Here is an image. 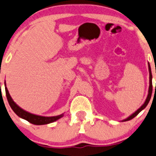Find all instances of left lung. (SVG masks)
Here are the masks:
<instances>
[{
    "instance_id": "8db88e82",
    "label": "left lung",
    "mask_w": 156,
    "mask_h": 156,
    "mask_svg": "<svg viewBox=\"0 0 156 156\" xmlns=\"http://www.w3.org/2000/svg\"><path fill=\"white\" fill-rule=\"evenodd\" d=\"M148 67H149V73H150V86H149V90H148V95H147V99H146L145 101H144V103L143 105H142L141 106H140V108H139L137 110V111H135V112L133 113L132 114H131L129 117H128L126 119H123V120H122V122H125V121H129L130 120V119H133L134 117H135L137 115V114H139V113L141 111H143V110L147 107V105H148L149 101H150V99H151V96H152V72H151V67H150V63H148Z\"/></svg>"
}]
</instances>
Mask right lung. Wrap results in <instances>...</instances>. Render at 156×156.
<instances>
[{"mask_svg": "<svg viewBox=\"0 0 156 156\" xmlns=\"http://www.w3.org/2000/svg\"><path fill=\"white\" fill-rule=\"evenodd\" d=\"M5 86V91H6V96L7 98L8 102L12 111L16 114V115L19 116V117L28 121L30 123L34 124V125H45V124L51 123V122H55L57 119H60L63 117L64 113L58 116H54V117H44V116H39L37 114H31V113L26 111L25 110L22 109V108L19 107L14 101H13L11 96L9 95V91H8L7 87L6 86V82H4Z\"/></svg>", "mask_w": 156, "mask_h": 156, "instance_id": "right-lung-1", "label": "right lung"}]
</instances>
